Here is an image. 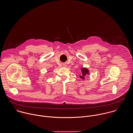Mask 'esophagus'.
Returning a JSON list of instances; mask_svg holds the SVG:
<instances>
[{
  "mask_svg": "<svg viewBox=\"0 0 133 133\" xmlns=\"http://www.w3.org/2000/svg\"><path fill=\"white\" fill-rule=\"evenodd\" d=\"M63 67H66V64H63Z\"/></svg>",
  "mask_w": 133,
  "mask_h": 133,
  "instance_id": "obj_1",
  "label": "esophagus"
}]
</instances>
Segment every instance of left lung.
<instances>
[{
	"mask_svg": "<svg viewBox=\"0 0 133 133\" xmlns=\"http://www.w3.org/2000/svg\"><path fill=\"white\" fill-rule=\"evenodd\" d=\"M89 75V70L86 68H82L81 69V74L80 76V78L82 80L85 79V77L87 75Z\"/></svg>",
	"mask_w": 133,
	"mask_h": 133,
	"instance_id": "1",
	"label": "left lung"
}]
</instances>
